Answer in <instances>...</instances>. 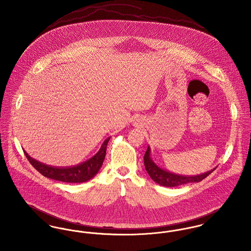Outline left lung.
<instances>
[{"mask_svg": "<svg viewBox=\"0 0 251 251\" xmlns=\"http://www.w3.org/2000/svg\"><path fill=\"white\" fill-rule=\"evenodd\" d=\"M144 165L145 168L150 175V177L153 179L158 184L162 186H167V187H176L179 185H182L185 183L189 182H199L201 181L202 179H205L207 176H209L215 168L205 172L201 175L197 176H182V175H178L171 173L167 170L162 169L161 167H158L153 163V161L151 158V148L148 147L147 151L144 155Z\"/></svg>", "mask_w": 251, "mask_h": 251, "instance_id": "obj_1", "label": "left lung"}]
</instances>
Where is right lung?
I'll use <instances>...</instances> for the list:
<instances>
[{
    "label": "right lung",
    "mask_w": 251,
    "mask_h": 251,
    "mask_svg": "<svg viewBox=\"0 0 251 251\" xmlns=\"http://www.w3.org/2000/svg\"><path fill=\"white\" fill-rule=\"evenodd\" d=\"M109 140H110V137H108L107 139L104 140V142L102 143L100 149L99 150V151L96 153L95 155L75 167H50L33 159L31 156L27 154L25 151H24V154L30 162V164L35 167L40 174H42L43 176L47 177L49 179H55V180L64 181V182H70V183L84 182L92 179L102 166V163L104 161L105 154H106V147Z\"/></svg>",
    "instance_id": "obj_1"
}]
</instances>
